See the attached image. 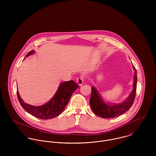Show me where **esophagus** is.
<instances>
[{
	"mask_svg": "<svg viewBox=\"0 0 156 156\" xmlns=\"http://www.w3.org/2000/svg\"><path fill=\"white\" fill-rule=\"evenodd\" d=\"M77 83H78L80 86L82 85L83 84V77L80 76V77H78V78L77 79Z\"/></svg>",
	"mask_w": 156,
	"mask_h": 156,
	"instance_id": "esophagus-1",
	"label": "esophagus"
}]
</instances>
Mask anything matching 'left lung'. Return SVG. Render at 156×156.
Listing matches in <instances>:
<instances>
[{
  "mask_svg": "<svg viewBox=\"0 0 156 156\" xmlns=\"http://www.w3.org/2000/svg\"><path fill=\"white\" fill-rule=\"evenodd\" d=\"M134 70L133 77V87L128 98L123 102L119 104L107 105L105 103L100 95L98 91L93 87L91 88V95L89 100L90 106L93 112L103 118H113L118 116L127 111L132 106L134 101L137 86L136 70Z\"/></svg>",
  "mask_w": 156,
  "mask_h": 156,
  "instance_id": "left-lung-1",
  "label": "left lung"
}]
</instances>
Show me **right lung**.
Listing matches in <instances>:
<instances>
[{
  "label": "right lung",
  "mask_w": 156,
  "mask_h": 156,
  "mask_svg": "<svg viewBox=\"0 0 156 156\" xmlns=\"http://www.w3.org/2000/svg\"><path fill=\"white\" fill-rule=\"evenodd\" d=\"M34 53V51L32 50L26 56ZM78 87L79 85L73 80L62 82L60 84L53 97L46 104L39 106H34L25 103L20 97L17 89V93L20 104L26 111L36 118L48 119L56 117L62 113L73 92Z\"/></svg>",
  "instance_id": "add662e5"
}]
</instances>
